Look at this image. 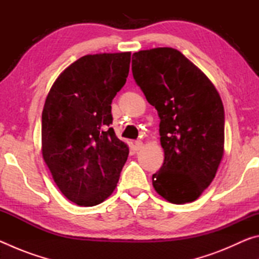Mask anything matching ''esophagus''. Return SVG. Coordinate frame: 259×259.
Segmentation results:
<instances>
[{
	"label": "esophagus",
	"mask_w": 259,
	"mask_h": 259,
	"mask_svg": "<svg viewBox=\"0 0 259 259\" xmlns=\"http://www.w3.org/2000/svg\"><path fill=\"white\" fill-rule=\"evenodd\" d=\"M142 147H143V142H142V140H136V142H135V150L136 151H139Z\"/></svg>",
	"instance_id": "esophagus-1"
}]
</instances>
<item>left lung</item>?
Segmentation results:
<instances>
[{"instance_id": "left-lung-1", "label": "left lung", "mask_w": 259, "mask_h": 259, "mask_svg": "<svg viewBox=\"0 0 259 259\" xmlns=\"http://www.w3.org/2000/svg\"><path fill=\"white\" fill-rule=\"evenodd\" d=\"M133 75L160 117L163 164L153 186L171 203L202 194L224 154L225 113L209 78L172 48L135 52Z\"/></svg>"}]
</instances>
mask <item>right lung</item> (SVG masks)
<instances>
[{
  "mask_svg": "<svg viewBox=\"0 0 259 259\" xmlns=\"http://www.w3.org/2000/svg\"><path fill=\"white\" fill-rule=\"evenodd\" d=\"M130 52L81 57L52 84L42 112V154L60 192L93 207L115 190L129 148L113 128L112 100L125 84Z\"/></svg>",
  "mask_w": 259,
  "mask_h": 259,
  "instance_id": "1",
  "label": "right lung"
}]
</instances>
